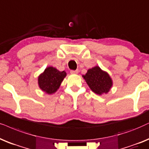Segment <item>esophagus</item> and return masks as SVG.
I'll use <instances>...</instances> for the list:
<instances>
[{
	"mask_svg": "<svg viewBox=\"0 0 149 149\" xmlns=\"http://www.w3.org/2000/svg\"><path fill=\"white\" fill-rule=\"evenodd\" d=\"M79 72V70H71L70 71V73L71 74H78Z\"/></svg>",
	"mask_w": 149,
	"mask_h": 149,
	"instance_id": "obj_1",
	"label": "esophagus"
}]
</instances>
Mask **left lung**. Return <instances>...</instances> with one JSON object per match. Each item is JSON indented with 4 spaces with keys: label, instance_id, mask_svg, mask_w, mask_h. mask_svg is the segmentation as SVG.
Segmentation results:
<instances>
[{
    "label": "left lung",
    "instance_id": "1",
    "mask_svg": "<svg viewBox=\"0 0 149 149\" xmlns=\"http://www.w3.org/2000/svg\"><path fill=\"white\" fill-rule=\"evenodd\" d=\"M83 77L92 91L98 95L108 93L113 86L112 79L109 74L97 65L88 69Z\"/></svg>",
    "mask_w": 149,
    "mask_h": 149
}]
</instances>
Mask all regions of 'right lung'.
<instances>
[{
    "label": "right lung",
    "instance_id": "add662e5",
    "mask_svg": "<svg viewBox=\"0 0 149 149\" xmlns=\"http://www.w3.org/2000/svg\"><path fill=\"white\" fill-rule=\"evenodd\" d=\"M66 76L65 71L58 70L55 68L49 66L38 77V85L42 91L48 94H54Z\"/></svg>",
    "mask_w": 149,
    "mask_h": 149
}]
</instances>
